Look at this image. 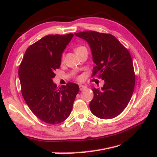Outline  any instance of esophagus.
I'll return each mask as SVG.
<instances>
[{
	"mask_svg": "<svg viewBox=\"0 0 157 157\" xmlns=\"http://www.w3.org/2000/svg\"><path fill=\"white\" fill-rule=\"evenodd\" d=\"M86 88V86H84V85H82V84H80L79 85V88H80V90H83L84 89H85Z\"/></svg>",
	"mask_w": 157,
	"mask_h": 157,
	"instance_id": "34e87169",
	"label": "esophagus"
}]
</instances>
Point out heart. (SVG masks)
<instances>
[{"instance_id": "heart-1", "label": "heart", "mask_w": 157, "mask_h": 157, "mask_svg": "<svg viewBox=\"0 0 157 157\" xmlns=\"http://www.w3.org/2000/svg\"><path fill=\"white\" fill-rule=\"evenodd\" d=\"M86 48H85L84 46H77V47H76V48H75V52L76 54L77 53H78V52H80V51H82V50H86ZM62 61H63V58H62Z\"/></svg>"}]
</instances>
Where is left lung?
Listing matches in <instances>:
<instances>
[{
    "label": "left lung",
    "mask_w": 157,
    "mask_h": 157,
    "mask_svg": "<svg viewBox=\"0 0 157 157\" xmlns=\"http://www.w3.org/2000/svg\"><path fill=\"white\" fill-rule=\"evenodd\" d=\"M86 40L91 49L93 62L92 76L99 74L104 80L101 88H93L94 98L90 109L101 119H111L124 111L135 86V73L128 50L116 37L96 31L75 33Z\"/></svg>",
    "instance_id": "8db88e82"
}]
</instances>
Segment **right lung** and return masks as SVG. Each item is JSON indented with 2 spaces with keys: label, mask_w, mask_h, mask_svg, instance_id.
<instances>
[{
  "label": "right lung",
  "mask_w": 157,
  "mask_h": 157,
  "mask_svg": "<svg viewBox=\"0 0 157 157\" xmlns=\"http://www.w3.org/2000/svg\"><path fill=\"white\" fill-rule=\"evenodd\" d=\"M74 36L51 35L28 47L18 71L22 96L40 120L51 124L63 122L70 115L78 85L69 82L57 87L53 82L62 54Z\"/></svg>",
  "instance_id": "1"
}]
</instances>
